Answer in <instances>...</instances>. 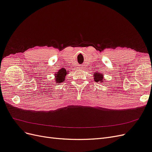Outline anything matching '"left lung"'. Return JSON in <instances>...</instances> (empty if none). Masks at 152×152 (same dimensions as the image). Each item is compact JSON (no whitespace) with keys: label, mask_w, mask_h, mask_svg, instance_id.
<instances>
[{"label":"left lung","mask_w":152,"mask_h":152,"mask_svg":"<svg viewBox=\"0 0 152 152\" xmlns=\"http://www.w3.org/2000/svg\"><path fill=\"white\" fill-rule=\"evenodd\" d=\"M103 75H102V73H96V75L94 74V79L96 82H103Z\"/></svg>","instance_id":"1"}]
</instances>
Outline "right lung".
<instances>
[{
    "label": "right lung",
    "mask_w": 152,
    "mask_h": 152,
    "mask_svg": "<svg viewBox=\"0 0 152 152\" xmlns=\"http://www.w3.org/2000/svg\"><path fill=\"white\" fill-rule=\"evenodd\" d=\"M66 72L65 70H63V69H61V70H59L58 73H56V83L60 84L61 82H63L64 79H65V77L66 76Z\"/></svg>",
    "instance_id": "right-lung-1"
}]
</instances>
